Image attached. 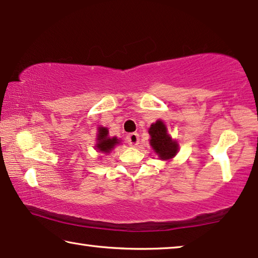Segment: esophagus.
<instances>
[{
	"mask_svg": "<svg viewBox=\"0 0 258 258\" xmlns=\"http://www.w3.org/2000/svg\"><path fill=\"white\" fill-rule=\"evenodd\" d=\"M127 142L130 143L131 146L133 147H137L140 142V139H139V134L138 133H131L128 134L127 137Z\"/></svg>",
	"mask_w": 258,
	"mask_h": 258,
	"instance_id": "1",
	"label": "esophagus"
}]
</instances>
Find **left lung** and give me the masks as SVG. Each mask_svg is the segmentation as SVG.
I'll return each mask as SVG.
<instances>
[{
	"mask_svg": "<svg viewBox=\"0 0 258 258\" xmlns=\"http://www.w3.org/2000/svg\"><path fill=\"white\" fill-rule=\"evenodd\" d=\"M150 135V146L160 160L171 161L176 156L178 145L168 134L167 127L161 119L152 123L148 130Z\"/></svg>",
	"mask_w": 258,
	"mask_h": 258,
	"instance_id": "left-lung-1",
	"label": "left lung"
}]
</instances>
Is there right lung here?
Segmentation results:
<instances>
[{"label":"right lung","mask_w":258,"mask_h":258,"mask_svg":"<svg viewBox=\"0 0 258 258\" xmlns=\"http://www.w3.org/2000/svg\"><path fill=\"white\" fill-rule=\"evenodd\" d=\"M118 145H120V140L117 137H109V130L107 127L103 126L98 127L97 145L94 146L95 150L100 154L109 155Z\"/></svg>","instance_id":"add662e5"}]
</instances>
